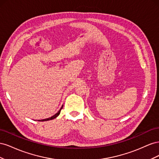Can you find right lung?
<instances>
[{
    "label": "right lung",
    "mask_w": 159,
    "mask_h": 159,
    "mask_svg": "<svg viewBox=\"0 0 159 159\" xmlns=\"http://www.w3.org/2000/svg\"><path fill=\"white\" fill-rule=\"evenodd\" d=\"M62 107H63V106H62V107H61V109L59 110V111H58V112H57L56 114H55L54 115H53L52 117H50V118H48V119H45L39 120V121H49V120H52V119H55L56 117H57L58 116V115H60V111H61V110Z\"/></svg>",
    "instance_id": "right-lung-1"
}]
</instances>
